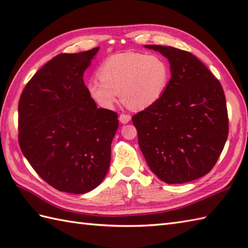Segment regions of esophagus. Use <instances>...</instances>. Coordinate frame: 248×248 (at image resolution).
Wrapping results in <instances>:
<instances>
[{
  "label": "esophagus",
  "mask_w": 248,
  "mask_h": 248,
  "mask_svg": "<svg viewBox=\"0 0 248 248\" xmlns=\"http://www.w3.org/2000/svg\"><path fill=\"white\" fill-rule=\"evenodd\" d=\"M119 120H120V123L121 124H128L129 121L131 120V116L130 115H128V114H121L120 116H119Z\"/></svg>",
  "instance_id": "esophagus-1"
}]
</instances>
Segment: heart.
<instances>
[{
  "label": "heart",
  "mask_w": 248,
  "mask_h": 248,
  "mask_svg": "<svg viewBox=\"0 0 248 248\" xmlns=\"http://www.w3.org/2000/svg\"><path fill=\"white\" fill-rule=\"evenodd\" d=\"M100 78L87 83L89 94L100 107L113 108L121 99L133 109H145L159 101L170 80L164 57L125 52L109 56L99 68Z\"/></svg>",
  "instance_id": "b5f03b06"
}]
</instances>
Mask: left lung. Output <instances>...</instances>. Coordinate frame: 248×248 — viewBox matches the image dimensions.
I'll list each match as a JSON object with an SVG mask.
<instances>
[{
	"label": "left lung",
	"mask_w": 248,
	"mask_h": 248,
	"mask_svg": "<svg viewBox=\"0 0 248 248\" xmlns=\"http://www.w3.org/2000/svg\"><path fill=\"white\" fill-rule=\"evenodd\" d=\"M170 64L159 101L132 117L151 171L168 184L186 183L212 170L228 136V113L219 81L187 51L147 45Z\"/></svg>",
	"instance_id": "obj_1"
}]
</instances>
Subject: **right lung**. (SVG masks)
I'll list each match as a JSON object with an SVG mask.
<instances>
[{
    "label": "right lung",
    "mask_w": 248,
    "mask_h": 248,
    "mask_svg": "<svg viewBox=\"0 0 248 248\" xmlns=\"http://www.w3.org/2000/svg\"><path fill=\"white\" fill-rule=\"evenodd\" d=\"M98 51L56 55L35 73L19 100L21 151L61 192H91L109 167L118 115L98 108L83 80Z\"/></svg>",
    "instance_id": "obj_1"
}]
</instances>
